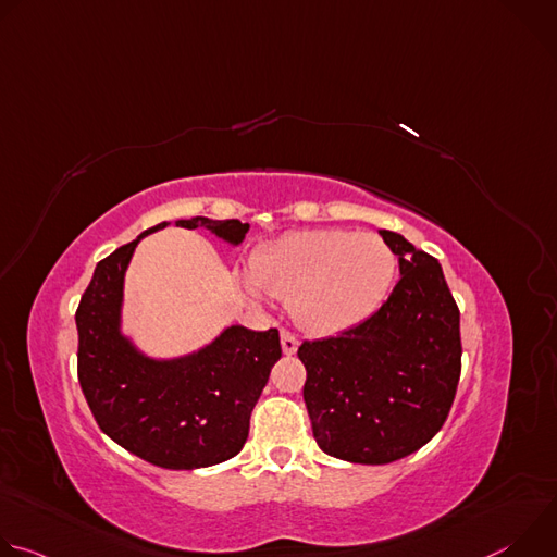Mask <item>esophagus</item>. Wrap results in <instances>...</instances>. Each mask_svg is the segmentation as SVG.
Here are the masks:
<instances>
[{
	"label": "esophagus",
	"mask_w": 557,
	"mask_h": 557,
	"mask_svg": "<svg viewBox=\"0 0 557 557\" xmlns=\"http://www.w3.org/2000/svg\"><path fill=\"white\" fill-rule=\"evenodd\" d=\"M282 350H284V355H295V350H297V346H299V342H297V337L293 335V333H288V331H282Z\"/></svg>",
	"instance_id": "esophagus-1"
}]
</instances>
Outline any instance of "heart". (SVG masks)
Returning <instances> with one entry per match:
<instances>
[{
  "label": "heart",
  "mask_w": 557,
  "mask_h": 557,
  "mask_svg": "<svg viewBox=\"0 0 557 557\" xmlns=\"http://www.w3.org/2000/svg\"><path fill=\"white\" fill-rule=\"evenodd\" d=\"M396 256L379 235L326 228L297 231L262 247L251 260L249 290L261 286L290 301L295 322L314 335L348 331L387 299Z\"/></svg>",
  "instance_id": "1"
}]
</instances>
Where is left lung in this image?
Listing matches in <instances>:
<instances>
[{"instance_id":"8db88e82","label":"left lung","mask_w":557,"mask_h":557,"mask_svg":"<svg viewBox=\"0 0 557 557\" xmlns=\"http://www.w3.org/2000/svg\"><path fill=\"white\" fill-rule=\"evenodd\" d=\"M401 280L366 322L304 342V401L326 454L385 465L443 428L460 379V312L441 264L404 235L379 231Z\"/></svg>"}]
</instances>
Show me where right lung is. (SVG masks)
<instances>
[{"label":"right lung","instance_id":"1","mask_svg":"<svg viewBox=\"0 0 557 557\" xmlns=\"http://www.w3.org/2000/svg\"><path fill=\"white\" fill-rule=\"evenodd\" d=\"M183 228L205 226L231 245L249 231L240 220L191 218ZM134 243L101 260L76 308V374L99 428L134 456L165 469H198L233 458L249 436L251 412L282 357L280 333L226 329L196 355L153 361L119 331L123 277Z\"/></svg>","mask_w":557,"mask_h":557}]
</instances>
